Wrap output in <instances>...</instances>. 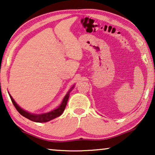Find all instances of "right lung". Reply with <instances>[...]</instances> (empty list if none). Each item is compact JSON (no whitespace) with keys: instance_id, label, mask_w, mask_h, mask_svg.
Returning a JSON list of instances; mask_svg holds the SVG:
<instances>
[{"instance_id":"right-lung-1","label":"right lung","mask_w":155,"mask_h":155,"mask_svg":"<svg viewBox=\"0 0 155 155\" xmlns=\"http://www.w3.org/2000/svg\"><path fill=\"white\" fill-rule=\"evenodd\" d=\"M74 85L71 88V90L68 91V92L67 93L66 95H65L64 98H63L62 102L60 104V106L58 108H56V109L54 110H52L51 111H49V112H47V113H45V114H31L29 113L28 111H26L25 110L22 109V108L20 107H19L18 105V104H17L15 100L12 98L11 95H10V99H11V101L12 104H13V105L15 106V109L18 110V111L20 113L21 115L24 116V117L28 118V119L32 120V121H35V122H37V123H46V122H48L49 121V120L54 119L55 118H57L58 117V116H60L61 114L63 113V111H64L65 110V108L66 107V104H67V102H68V98H69V96H70V92H71V90H73Z\"/></svg>"}]
</instances>
